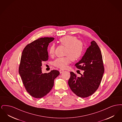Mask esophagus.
Returning a JSON list of instances; mask_svg holds the SVG:
<instances>
[{"label":"esophagus","instance_id":"1","mask_svg":"<svg viewBox=\"0 0 122 122\" xmlns=\"http://www.w3.org/2000/svg\"><path fill=\"white\" fill-rule=\"evenodd\" d=\"M59 71V72H60V74L63 73L64 72V70H60Z\"/></svg>","mask_w":122,"mask_h":122}]
</instances>
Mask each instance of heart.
<instances>
[{
    "label": "heart",
    "instance_id": "heart-1",
    "mask_svg": "<svg viewBox=\"0 0 122 122\" xmlns=\"http://www.w3.org/2000/svg\"><path fill=\"white\" fill-rule=\"evenodd\" d=\"M61 44L66 47L64 55L66 57L56 58L53 62V64L56 67L65 69L71 60L76 61L81 57L83 52V44L81 41L73 36H67L59 39ZM55 51V46L51 45L48 50V54L50 56L53 55Z\"/></svg>",
    "mask_w": 122,
    "mask_h": 122
}]
</instances>
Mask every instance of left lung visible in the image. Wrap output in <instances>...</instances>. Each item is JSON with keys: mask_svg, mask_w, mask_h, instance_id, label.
I'll return each instance as SVG.
<instances>
[{"mask_svg": "<svg viewBox=\"0 0 122 122\" xmlns=\"http://www.w3.org/2000/svg\"><path fill=\"white\" fill-rule=\"evenodd\" d=\"M91 44L81 60L75 64L77 68L84 70L83 74L79 77L71 72L68 81L72 91L82 98L89 97L97 90L104 72L100 48L94 41Z\"/></svg>", "mask_w": 122, "mask_h": 122, "instance_id": "8db88e82", "label": "left lung"}]
</instances>
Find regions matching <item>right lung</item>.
Segmentation results:
<instances>
[{
    "mask_svg": "<svg viewBox=\"0 0 122 122\" xmlns=\"http://www.w3.org/2000/svg\"><path fill=\"white\" fill-rule=\"evenodd\" d=\"M53 37L38 38L27 45L22 53L19 73L26 91L32 97L40 98L52 90L58 70L48 73L41 71L42 62L48 59L47 47Z\"/></svg>",
    "mask_w": 122,
    "mask_h": 122,
    "instance_id": "obj_1",
    "label": "right lung"
}]
</instances>
